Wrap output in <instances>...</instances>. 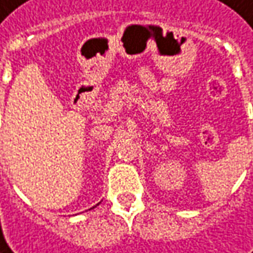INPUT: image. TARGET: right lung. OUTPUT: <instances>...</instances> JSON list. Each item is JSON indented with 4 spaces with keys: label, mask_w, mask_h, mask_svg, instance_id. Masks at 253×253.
I'll return each mask as SVG.
<instances>
[{
    "label": "right lung",
    "mask_w": 253,
    "mask_h": 253,
    "mask_svg": "<svg viewBox=\"0 0 253 253\" xmlns=\"http://www.w3.org/2000/svg\"><path fill=\"white\" fill-rule=\"evenodd\" d=\"M93 208H94V206H93ZM93 208H91V209H93Z\"/></svg>",
    "instance_id": "obj_1"
}]
</instances>
